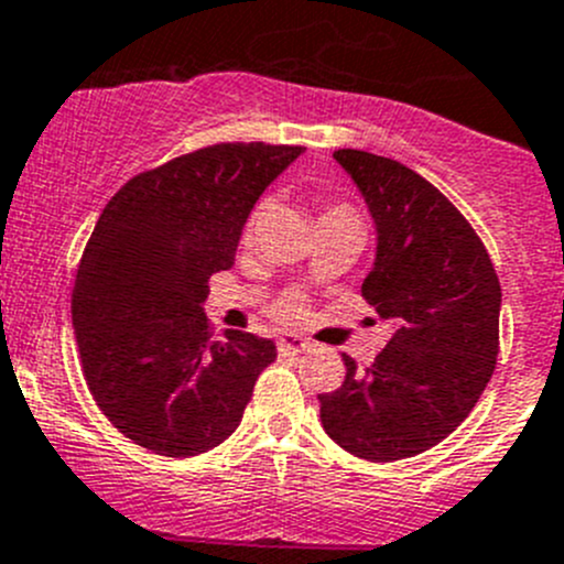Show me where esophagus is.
I'll list each match as a JSON object with an SVG mask.
<instances>
[{
  "mask_svg": "<svg viewBox=\"0 0 564 564\" xmlns=\"http://www.w3.org/2000/svg\"><path fill=\"white\" fill-rule=\"evenodd\" d=\"M308 347H312V341L303 339V336H281L278 339V354L281 356H300L306 354Z\"/></svg>",
  "mask_w": 564,
  "mask_h": 564,
  "instance_id": "obj_1",
  "label": "esophagus"
}]
</instances>
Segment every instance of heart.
I'll use <instances>...</instances> for the list:
<instances>
[{
	"instance_id": "obj_1",
	"label": "heart",
	"mask_w": 564,
	"mask_h": 564,
	"mask_svg": "<svg viewBox=\"0 0 564 564\" xmlns=\"http://www.w3.org/2000/svg\"><path fill=\"white\" fill-rule=\"evenodd\" d=\"M270 205L272 203L267 197L258 199V203L252 205L250 217H247V223H245V239H252V234L261 228V223H264L267 214H270ZM323 219H359V214H356L350 205L334 203V205H325L323 214H319V223H323ZM272 314H275L281 323H297V319L306 314V303H303V297H300L297 292H289L278 300L275 306H272Z\"/></svg>"
}]
</instances>
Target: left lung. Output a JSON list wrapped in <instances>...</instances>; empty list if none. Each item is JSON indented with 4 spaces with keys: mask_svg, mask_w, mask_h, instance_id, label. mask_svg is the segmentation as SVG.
Segmentation results:
<instances>
[{
    "mask_svg": "<svg viewBox=\"0 0 564 564\" xmlns=\"http://www.w3.org/2000/svg\"><path fill=\"white\" fill-rule=\"evenodd\" d=\"M378 230L361 297L392 323L370 367L319 394L330 440L367 462L434 448L473 412L498 359L501 283L489 252L454 203L425 177L365 150H336Z\"/></svg>",
    "mask_w": 564,
    "mask_h": 564,
    "instance_id": "8db88e82",
    "label": "left lung"
}]
</instances>
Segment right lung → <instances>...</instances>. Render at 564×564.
Masks as SVG:
<instances>
[{
	"label": "right lung",
	"instance_id": "obj_1",
	"mask_svg": "<svg viewBox=\"0 0 564 564\" xmlns=\"http://www.w3.org/2000/svg\"><path fill=\"white\" fill-rule=\"evenodd\" d=\"M303 152L214 144L130 177L99 214L72 292L99 412L141 448L205 454L239 429L275 341L210 334L208 278L234 267L256 199Z\"/></svg>",
	"mask_w": 564,
	"mask_h": 564
}]
</instances>
